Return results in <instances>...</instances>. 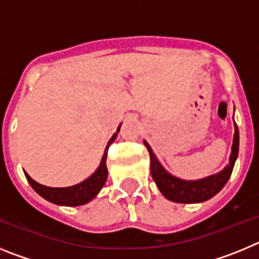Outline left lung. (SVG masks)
<instances>
[{
    "mask_svg": "<svg viewBox=\"0 0 259 259\" xmlns=\"http://www.w3.org/2000/svg\"><path fill=\"white\" fill-rule=\"evenodd\" d=\"M144 145L146 146L150 155V172H152L153 179H154L158 189L167 200L179 203L203 202V201L214 197L218 192H221L230 179L237 154H239V128L235 123V135H233L230 163L224 167L221 172L200 180H183L168 174L159 163L149 144L144 141Z\"/></svg>",
    "mask_w": 259,
    "mask_h": 259,
    "instance_id": "obj_1",
    "label": "left lung"
}]
</instances>
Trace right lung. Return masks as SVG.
<instances>
[{"mask_svg":"<svg viewBox=\"0 0 259 259\" xmlns=\"http://www.w3.org/2000/svg\"><path fill=\"white\" fill-rule=\"evenodd\" d=\"M120 130V125L116 130V134L113 135V137L110 139L107 143L106 148H105L104 155H102L101 163L98 166L97 170L95 171L93 175H91L88 179L84 182L79 183L72 187H67V188H52V187H45L42 184H38L37 182L32 179L31 176L27 172H24L27 180L31 184V187L40 194L41 197H44L49 202L56 203V205H63V206H80L84 203L89 202L91 200L96 197L98 192L101 191L104 187L105 182L107 179V167H106V158H107V150H109L110 144L113 143L118 136V132Z\"/></svg>","mask_w":259,"mask_h":259,"instance_id":"add662e5","label":"right lung"}]
</instances>
